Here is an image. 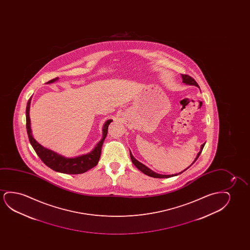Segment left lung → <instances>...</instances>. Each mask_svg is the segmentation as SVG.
Here are the masks:
<instances>
[{"label": "left lung", "mask_w": 250, "mask_h": 250, "mask_svg": "<svg viewBox=\"0 0 250 250\" xmlns=\"http://www.w3.org/2000/svg\"><path fill=\"white\" fill-rule=\"evenodd\" d=\"M182 79H183V83H185L186 84H188V85H195L196 87H198V83L195 82V80L194 79H192L190 76L185 75V74H182ZM205 146V144H202V146H201V150L199 152L197 155H196V157H195V161H193V163H192L189 167L186 168L185 170H187L188 167H190L192 165L195 163V161L198 159L199 156H200V154L202 153V149H203V147ZM130 159H131V161H132V163L135 165V167L138 169V170H140L142 172H144V174L147 175V176H149V177H152V178H171V177H174V176H178V175L181 174L182 172H184L185 170L184 171H180V172H178V173H176V174H171V175H163V174H159L157 172H155V171H152L151 169L146 167L145 165L143 164V163H141L140 161H137V159H135L134 158L133 155L131 154V152L130 151Z\"/></svg>", "instance_id": "obj_1"}]
</instances>
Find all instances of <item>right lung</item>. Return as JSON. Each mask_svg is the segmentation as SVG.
I'll use <instances>...</instances> for the list:
<instances>
[{"instance_id":"add662e5","label":"right lung","mask_w":250,"mask_h":250,"mask_svg":"<svg viewBox=\"0 0 250 250\" xmlns=\"http://www.w3.org/2000/svg\"><path fill=\"white\" fill-rule=\"evenodd\" d=\"M59 78L52 79L46 83H52L58 80ZM31 97L29 99L26 106V130H27L28 137L31 143V146L34 148L36 153L38 154L42 161L47 167L51 168L52 170L58 171L61 173L65 174H80L88 171L89 169L96 167L98 164L100 160L102 147L103 142L105 140L107 134V128L110 123L113 121L112 120H106L103 127V137L102 139L96 144L95 147L89 153L82 155H79L76 157H65L62 154L56 153L55 151L48 149L47 147L42 146L41 144L35 140L32 136L31 128V120H30V107H31Z\"/></svg>"}]
</instances>
